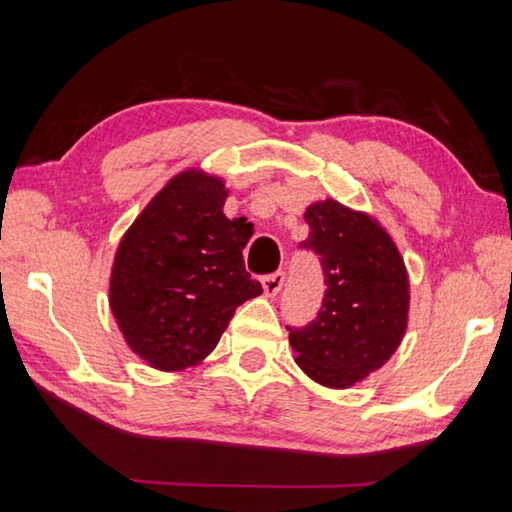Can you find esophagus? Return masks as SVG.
I'll return each instance as SVG.
<instances>
[{
	"mask_svg": "<svg viewBox=\"0 0 512 512\" xmlns=\"http://www.w3.org/2000/svg\"><path fill=\"white\" fill-rule=\"evenodd\" d=\"M262 287H264V293H266L268 298L277 296V293H280V289L284 287V273L277 271V273L266 275L264 280H262Z\"/></svg>",
	"mask_w": 512,
	"mask_h": 512,
	"instance_id": "esophagus-1",
	"label": "esophagus"
}]
</instances>
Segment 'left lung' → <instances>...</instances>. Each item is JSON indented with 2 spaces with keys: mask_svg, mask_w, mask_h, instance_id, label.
Segmentation results:
<instances>
[{
  "mask_svg": "<svg viewBox=\"0 0 512 512\" xmlns=\"http://www.w3.org/2000/svg\"><path fill=\"white\" fill-rule=\"evenodd\" d=\"M302 248L320 255L325 298L307 327H287L305 375L327 388H350L400 348L409 325V273L391 235L366 212L334 198L305 212Z\"/></svg>",
  "mask_w": 512,
  "mask_h": 512,
  "instance_id": "left-lung-1",
  "label": "left lung"
}]
</instances>
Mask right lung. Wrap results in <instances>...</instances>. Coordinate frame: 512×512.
<instances>
[{
	"mask_svg": "<svg viewBox=\"0 0 512 512\" xmlns=\"http://www.w3.org/2000/svg\"><path fill=\"white\" fill-rule=\"evenodd\" d=\"M228 189L201 169L173 176L121 237L110 309L137 357L176 372L198 366L235 309L262 293L246 273V219H228Z\"/></svg>",
	"mask_w": 512,
	"mask_h": 512,
	"instance_id": "right-lung-1",
	"label": "right lung"
}]
</instances>
